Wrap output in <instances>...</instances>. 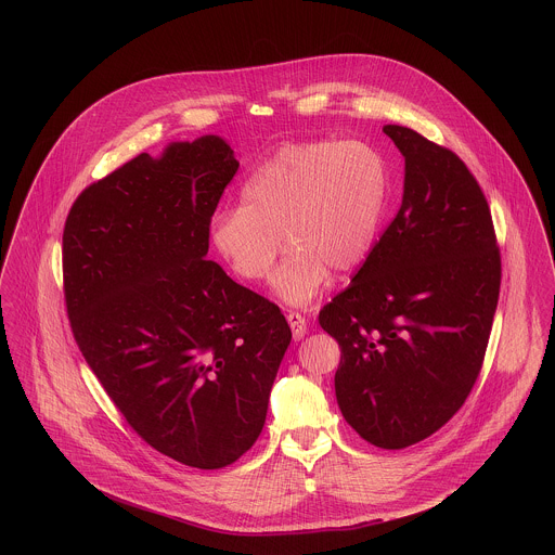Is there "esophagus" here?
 I'll list each match as a JSON object with an SVG mask.
<instances>
[{
	"instance_id": "34e87169",
	"label": "esophagus",
	"mask_w": 555,
	"mask_h": 555,
	"mask_svg": "<svg viewBox=\"0 0 555 555\" xmlns=\"http://www.w3.org/2000/svg\"><path fill=\"white\" fill-rule=\"evenodd\" d=\"M288 324H291V331H293V337L299 341L304 339V335L308 333V322L306 317H301L299 312H288Z\"/></svg>"
}]
</instances>
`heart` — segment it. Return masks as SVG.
Listing matches in <instances>:
<instances>
[{
    "mask_svg": "<svg viewBox=\"0 0 555 555\" xmlns=\"http://www.w3.org/2000/svg\"><path fill=\"white\" fill-rule=\"evenodd\" d=\"M389 198L383 156L357 141L297 143L267 159L241 188V207H222L209 229L220 258L247 282L275 275L288 306H310L337 273L354 271L378 237Z\"/></svg>",
    "mask_w": 555,
    "mask_h": 555,
    "instance_id": "b5f03b06",
    "label": "heart"
}]
</instances>
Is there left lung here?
<instances>
[{"mask_svg": "<svg viewBox=\"0 0 555 555\" xmlns=\"http://www.w3.org/2000/svg\"><path fill=\"white\" fill-rule=\"evenodd\" d=\"M403 198L350 286L320 310L341 361L335 397L370 444L405 449L438 431L475 387L500 295V249L468 166L403 126Z\"/></svg>", "mask_w": 555, "mask_h": 555, "instance_id": "1", "label": "left lung"}]
</instances>
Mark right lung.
Masks as SVG:
<instances>
[{
	"label": "right lung",
	"mask_w": 555,
	"mask_h": 555,
	"mask_svg": "<svg viewBox=\"0 0 555 555\" xmlns=\"http://www.w3.org/2000/svg\"><path fill=\"white\" fill-rule=\"evenodd\" d=\"M237 168L216 134L170 143L82 190L64 229L66 308L85 361L147 444L201 470L251 449L293 339L278 306L207 260Z\"/></svg>",
	"instance_id": "1"
}]
</instances>
